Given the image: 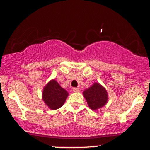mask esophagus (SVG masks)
<instances>
[{"label":"esophagus","mask_w":150,"mask_h":150,"mask_svg":"<svg viewBox=\"0 0 150 150\" xmlns=\"http://www.w3.org/2000/svg\"><path fill=\"white\" fill-rule=\"evenodd\" d=\"M73 92H79L80 90V89H79V88H76V87H73Z\"/></svg>","instance_id":"34e87169"}]
</instances>
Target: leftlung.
<instances>
[{
  "mask_svg": "<svg viewBox=\"0 0 150 150\" xmlns=\"http://www.w3.org/2000/svg\"><path fill=\"white\" fill-rule=\"evenodd\" d=\"M89 107L92 110L99 109L105 106L108 101V94L106 89L99 83H94L83 92Z\"/></svg>",
  "mask_w": 150,
  "mask_h": 150,
  "instance_id": "left-lung-1",
  "label": "left lung"
}]
</instances>
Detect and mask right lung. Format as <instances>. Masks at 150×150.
<instances>
[{"mask_svg":"<svg viewBox=\"0 0 150 150\" xmlns=\"http://www.w3.org/2000/svg\"><path fill=\"white\" fill-rule=\"evenodd\" d=\"M68 96V92L62 88L55 80L50 81L44 87L42 92L43 101L52 110L61 108L64 104Z\"/></svg>","mask_w":150,"mask_h":150,"instance_id":"1","label":"right lung"}]
</instances>
